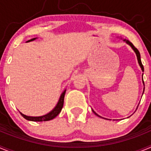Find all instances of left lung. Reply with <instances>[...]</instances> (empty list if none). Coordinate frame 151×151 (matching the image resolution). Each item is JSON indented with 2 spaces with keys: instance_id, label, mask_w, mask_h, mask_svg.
Returning <instances> with one entry per match:
<instances>
[{
  "instance_id": "left-lung-1",
  "label": "left lung",
  "mask_w": 151,
  "mask_h": 151,
  "mask_svg": "<svg viewBox=\"0 0 151 151\" xmlns=\"http://www.w3.org/2000/svg\"><path fill=\"white\" fill-rule=\"evenodd\" d=\"M124 41H126V43L129 44V45H130V46L132 47V49H133V50H134V51L135 52L136 55H137V58H138V63H139L140 66H141V69H142V71L144 72V66H143V65H142V63H141V55H140V53H139V51H138V49H137V48H136V47L134 46V45H133V44L132 43V42H130V41H128V40H124ZM143 83H144V85H145V82H144V80H143ZM144 91H145V88H144ZM93 112H94V114H95V115L98 116V115H97V113H96L94 111V110H93ZM100 117H101V116H100Z\"/></svg>"
}]
</instances>
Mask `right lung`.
Wrapping results in <instances>:
<instances>
[{"label":"right lung","mask_w":151,"mask_h":151,"mask_svg":"<svg viewBox=\"0 0 151 151\" xmlns=\"http://www.w3.org/2000/svg\"><path fill=\"white\" fill-rule=\"evenodd\" d=\"M35 39V38H32V39H31V40H29V41H28V42H29V41H34ZM65 93H66V90L64 91L62 93V94H61L60 97L59 101H58V103H57V106H55V108H54V110H52V111H50V113H47V114H46V115L42 116H35H35H26V115H24V114H22V113H20V114L22 115V116L23 117V118H25L26 119H27V120H29V121H34V122H42V121L51 120V119H53L55 118V117L57 116L60 113L61 110H62L63 106L64 96H65Z\"/></svg>","instance_id":"add662e5"}]
</instances>
